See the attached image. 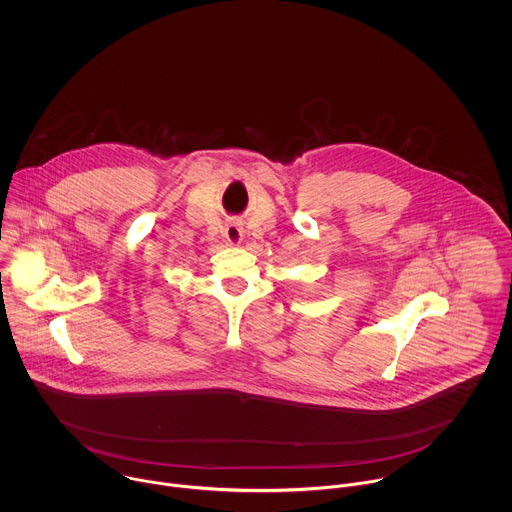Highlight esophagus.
<instances>
[{"label": "esophagus", "mask_w": 512, "mask_h": 512, "mask_svg": "<svg viewBox=\"0 0 512 512\" xmlns=\"http://www.w3.org/2000/svg\"><path fill=\"white\" fill-rule=\"evenodd\" d=\"M242 234H244V230H242V226L238 224V222H228L226 226H224V238H226V242H230V244H240V240H242Z\"/></svg>", "instance_id": "34e87169"}]
</instances>
